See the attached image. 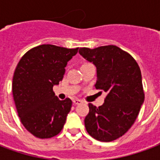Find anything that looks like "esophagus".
Instances as JSON below:
<instances>
[{"instance_id": "1", "label": "esophagus", "mask_w": 160, "mask_h": 160, "mask_svg": "<svg viewBox=\"0 0 160 160\" xmlns=\"http://www.w3.org/2000/svg\"><path fill=\"white\" fill-rule=\"evenodd\" d=\"M73 103L74 104H80L82 103V101L80 100V99H78V98H75V99H73Z\"/></svg>"}]
</instances>
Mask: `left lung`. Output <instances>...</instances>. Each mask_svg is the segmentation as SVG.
I'll use <instances>...</instances> for the list:
<instances>
[{
	"label": "left lung",
	"instance_id": "obj_1",
	"mask_svg": "<svg viewBox=\"0 0 160 160\" xmlns=\"http://www.w3.org/2000/svg\"><path fill=\"white\" fill-rule=\"evenodd\" d=\"M79 53L97 68L96 89L107 92L101 106L88 104L86 129L98 141H115L132 127L144 102L140 67L133 56L116 45L80 48Z\"/></svg>",
	"mask_w": 160,
	"mask_h": 160
}]
</instances>
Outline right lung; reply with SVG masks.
<instances>
[{
    "label": "right lung",
    "mask_w": 160,
    "mask_h": 160,
    "mask_svg": "<svg viewBox=\"0 0 160 160\" xmlns=\"http://www.w3.org/2000/svg\"><path fill=\"white\" fill-rule=\"evenodd\" d=\"M78 49L38 45L28 50L16 67L13 100L21 123L35 137H54L62 129L72 101L68 98L60 100L53 87L62 80L67 63Z\"/></svg>",
    "instance_id": "obj_1"
}]
</instances>
